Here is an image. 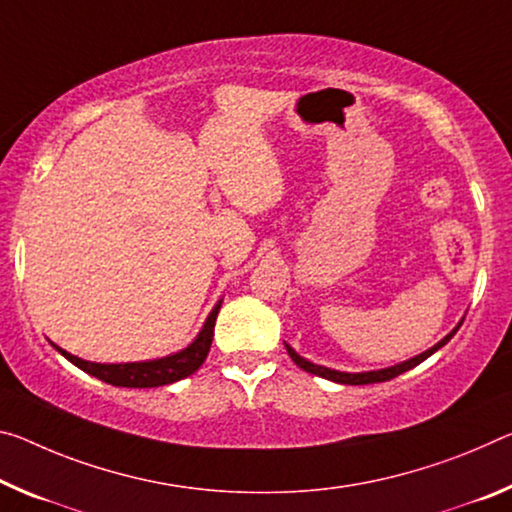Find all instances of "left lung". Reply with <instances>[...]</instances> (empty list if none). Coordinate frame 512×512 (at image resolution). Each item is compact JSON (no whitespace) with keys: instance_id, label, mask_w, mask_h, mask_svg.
<instances>
[{"instance_id":"obj_1","label":"left lung","mask_w":512,"mask_h":512,"mask_svg":"<svg viewBox=\"0 0 512 512\" xmlns=\"http://www.w3.org/2000/svg\"><path fill=\"white\" fill-rule=\"evenodd\" d=\"M462 321L465 319H460V323L456 328H453L449 335H446L444 339H440V342H437L435 346H431L428 348V351H424V353H419V355H415V358H410V360H403V362H399V364H392V367H385V369H373V371H339V369H330V367H323V364H314V362H310V360H305L303 355H298L294 348H291L289 344H285V348H287V353H289V358L294 360L300 369L303 371H307V373H314V376H321V378H328V380H332V383H342V385H369V383H385V380H392V378H396V376H401V373H405V371H410V369H415L417 364H421L424 362L426 358H431V355L435 353V351H440V348L449 342V339L456 335L458 332V328L462 326Z\"/></svg>"}]
</instances>
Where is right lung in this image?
<instances>
[{
    "instance_id": "1",
    "label": "right lung",
    "mask_w": 512,
    "mask_h": 512,
    "mask_svg": "<svg viewBox=\"0 0 512 512\" xmlns=\"http://www.w3.org/2000/svg\"><path fill=\"white\" fill-rule=\"evenodd\" d=\"M223 300H218L214 305V310L209 312V316L202 323L200 332L196 335L193 342L182 348V351L170 353L166 358H157V360H143V362H118V364H104V362H91V360H81L77 355H72L68 351H63L61 346L52 344L56 351H59L63 358L70 360L75 367L81 371H86L88 376L100 378L102 383L116 385V387H161V385H170L177 383L186 376H191L193 371L200 369V364L205 362L209 346H212L214 339V323L218 310H221Z\"/></svg>"
}]
</instances>
